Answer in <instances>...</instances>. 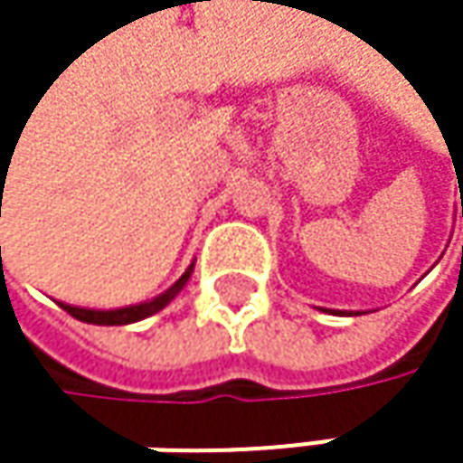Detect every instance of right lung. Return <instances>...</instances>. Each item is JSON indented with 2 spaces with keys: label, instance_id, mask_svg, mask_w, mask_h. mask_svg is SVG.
Segmentation results:
<instances>
[{
  "label": "right lung",
  "instance_id": "add662e5",
  "mask_svg": "<svg viewBox=\"0 0 463 463\" xmlns=\"http://www.w3.org/2000/svg\"><path fill=\"white\" fill-rule=\"evenodd\" d=\"M193 268H195V262L163 292V295H157V298H152V300H144V303H137V306H126V308H109V311H101V308H80V306H66V303H61L63 306V311H69L74 319H80V322H88V324H134L141 322V319H146V317H152V314H157V311H163L184 287H187V281H190V276H193Z\"/></svg>",
  "mask_w": 463,
  "mask_h": 463
}]
</instances>
